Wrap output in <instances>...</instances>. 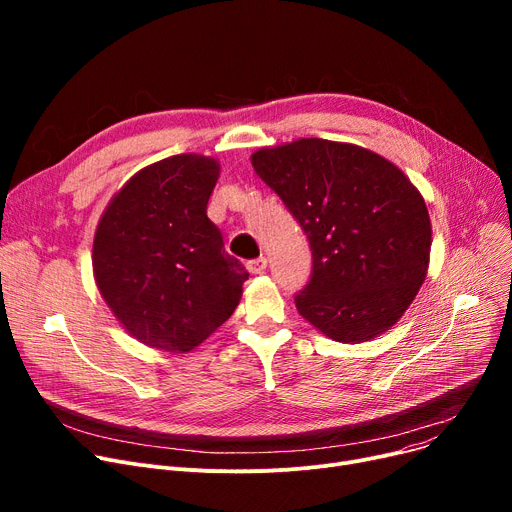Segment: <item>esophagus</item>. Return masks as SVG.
Wrapping results in <instances>:
<instances>
[{
	"label": "esophagus",
	"mask_w": 512,
	"mask_h": 512,
	"mask_svg": "<svg viewBox=\"0 0 512 512\" xmlns=\"http://www.w3.org/2000/svg\"><path fill=\"white\" fill-rule=\"evenodd\" d=\"M265 267H267V259H265V257H257V259L247 261V270H249L253 276L263 274V272H265Z\"/></svg>",
	"instance_id": "esophagus-1"
}]
</instances>
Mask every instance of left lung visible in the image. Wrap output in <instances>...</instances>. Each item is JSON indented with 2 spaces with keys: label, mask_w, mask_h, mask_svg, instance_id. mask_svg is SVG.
I'll return each instance as SVG.
<instances>
[{
  "label": "left lung",
  "mask_w": 512,
  "mask_h": 512,
  "mask_svg": "<svg viewBox=\"0 0 512 512\" xmlns=\"http://www.w3.org/2000/svg\"><path fill=\"white\" fill-rule=\"evenodd\" d=\"M251 164L309 238L313 272L294 297L299 313L336 342L390 330L417 297L432 249L425 201L405 172L326 139L263 147Z\"/></svg>",
  "instance_id": "left-lung-1"
}]
</instances>
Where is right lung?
<instances>
[{
	"label": "right lung",
	"mask_w": 512,
	"mask_h": 512,
	"mask_svg": "<svg viewBox=\"0 0 512 512\" xmlns=\"http://www.w3.org/2000/svg\"><path fill=\"white\" fill-rule=\"evenodd\" d=\"M213 157L182 153L139 170L107 203L93 240L103 301L139 342L188 353L234 313L249 272L207 218Z\"/></svg>",
	"instance_id": "1"
}]
</instances>
